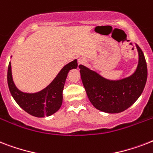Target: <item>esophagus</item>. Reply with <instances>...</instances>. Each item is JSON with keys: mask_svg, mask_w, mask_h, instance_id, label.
Masks as SVG:
<instances>
[{"mask_svg": "<svg viewBox=\"0 0 153 153\" xmlns=\"http://www.w3.org/2000/svg\"><path fill=\"white\" fill-rule=\"evenodd\" d=\"M85 62H86V59H85L84 58H80V59H79V60H78V64L79 65L84 64Z\"/></svg>", "mask_w": 153, "mask_h": 153, "instance_id": "1", "label": "esophagus"}]
</instances>
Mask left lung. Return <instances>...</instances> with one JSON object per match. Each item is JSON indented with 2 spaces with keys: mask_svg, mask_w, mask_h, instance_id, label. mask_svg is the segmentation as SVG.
I'll use <instances>...</instances> for the list:
<instances>
[{
  "mask_svg": "<svg viewBox=\"0 0 153 153\" xmlns=\"http://www.w3.org/2000/svg\"><path fill=\"white\" fill-rule=\"evenodd\" d=\"M137 49L139 60L135 72L120 80L105 79L97 72L79 65L86 94L96 109L108 114L121 113L130 107L142 94L147 81V63L138 45Z\"/></svg>",
  "mask_w": 153,
  "mask_h": 153,
  "instance_id": "1",
  "label": "left lung"
}]
</instances>
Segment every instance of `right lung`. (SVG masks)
Instances as JSON below:
<instances>
[{
	"label": "right lung",
	"instance_id": "right-lung-1",
	"mask_svg": "<svg viewBox=\"0 0 153 153\" xmlns=\"http://www.w3.org/2000/svg\"><path fill=\"white\" fill-rule=\"evenodd\" d=\"M78 67L77 59L67 63L54 80L44 90L36 93H25L18 90L13 82L11 62L8 67V86L16 102L27 114L37 117H48L57 112L62 105V91L68 72Z\"/></svg>",
	"mask_w": 153,
	"mask_h": 153
}]
</instances>
